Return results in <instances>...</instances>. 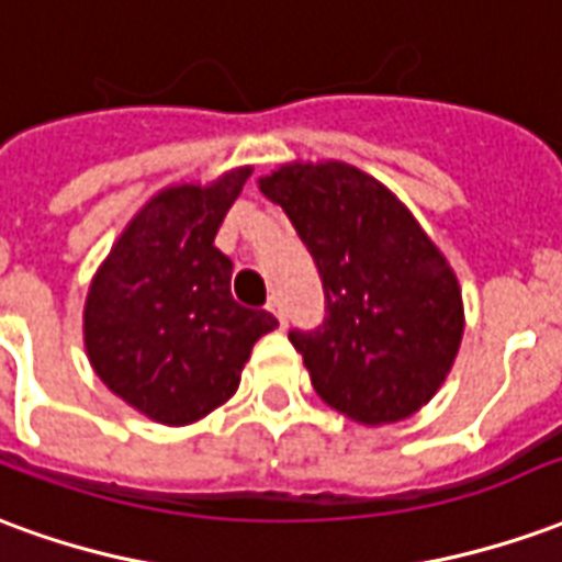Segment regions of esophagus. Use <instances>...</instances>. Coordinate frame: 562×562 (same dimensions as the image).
<instances>
[{
	"mask_svg": "<svg viewBox=\"0 0 562 562\" xmlns=\"http://www.w3.org/2000/svg\"><path fill=\"white\" fill-rule=\"evenodd\" d=\"M268 313H273L280 325H285V306H282V297H277V294L270 297V301H268Z\"/></svg>",
	"mask_w": 562,
	"mask_h": 562,
	"instance_id": "1",
	"label": "esophagus"
}]
</instances>
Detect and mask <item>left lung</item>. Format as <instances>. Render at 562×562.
I'll return each mask as SVG.
<instances>
[{"label": "left lung", "mask_w": 562, "mask_h": 562, "mask_svg": "<svg viewBox=\"0 0 562 562\" xmlns=\"http://www.w3.org/2000/svg\"><path fill=\"white\" fill-rule=\"evenodd\" d=\"M258 189L285 210L322 277L325 322L289 330L318 397L361 424L418 413L463 337L446 256L389 186L346 161H289Z\"/></svg>", "instance_id": "8db88e82"}]
</instances>
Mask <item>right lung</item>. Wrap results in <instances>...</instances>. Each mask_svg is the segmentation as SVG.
Returning <instances> with one entry per match:
<instances>
[{
  "instance_id": "add662e5",
  "label": "right lung",
  "mask_w": 562,
  "mask_h": 562,
  "mask_svg": "<svg viewBox=\"0 0 562 562\" xmlns=\"http://www.w3.org/2000/svg\"><path fill=\"white\" fill-rule=\"evenodd\" d=\"M252 168L161 189L116 237L83 306L92 370L132 409L168 427L213 413L240 385L268 310L232 297V258L213 246Z\"/></svg>"
}]
</instances>
